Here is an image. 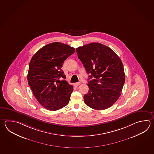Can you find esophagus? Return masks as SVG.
I'll use <instances>...</instances> for the list:
<instances>
[{"label": "esophagus", "instance_id": "esophagus-1", "mask_svg": "<svg viewBox=\"0 0 154 154\" xmlns=\"http://www.w3.org/2000/svg\"><path fill=\"white\" fill-rule=\"evenodd\" d=\"M81 84V83L80 82H78V83H73V85L75 86V87H77V86H79V85Z\"/></svg>", "mask_w": 154, "mask_h": 154}]
</instances>
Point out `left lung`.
<instances>
[{"mask_svg": "<svg viewBox=\"0 0 154 154\" xmlns=\"http://www.w3.org/2000/svg\"><path fill=\"white\" fill-rule=\"evenodd\" d=\"M89 75L85 104L94 110L108 109L119 99L125 82L122 62L111 48L91 43L76 49Z\"/></svg>", "mask_w": 154, "mask_h": 154, "instance_id": "8db88e82", "label": "left lung"}]
</instances>
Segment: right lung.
Wrapping results in <instances>:
<instances>
[{
	"mask_svg": "<svg viewBox=\"0 0 154 154\" xmlns=\"http://www.w3.org/2000/svg\"><path fill=\"white\" fill-rule=\"evenodd\" d=\"M75 52V48L69 45L54 42L42 48L32 57L28 85L39 103L48 110H59L69 103L73 88L65 79L61 68L64 61Z\"/></svg>",
	"mask_w": 154,
	"mask_h": 154,
	"instance_id": "add662e5",
	"label": "right lung"
}]
</instances>
